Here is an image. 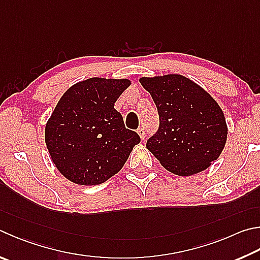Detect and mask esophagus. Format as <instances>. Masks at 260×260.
Masks as SVG:
<instances>
[{
  "mask_svg": "<svg viewBox=\"0 0 260 260\" xmlns=\"http://www.w3.org/2000/svg\"><path fill=\"white\" fill-rule=\"evenodd\" d=\"M138 133H139L141 139H142V140L145 139V129L144 128H139L138 129Z\"/></svg>",
  "mask_w": 260,
  "mask_h": 260,
  "instance_id": "obj_1",
  "label": "esophagus"
}]
</instances>
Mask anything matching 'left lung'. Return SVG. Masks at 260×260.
<instances>
[{"label":"left lung","mask_w":260,"mask_h":260,"mask_svg":"<svg viewBox=\"0 0 260 260\" xmlns=\"http://www.w3.org/2000/svg\"><path fill=\"white\" fill-rule=\"evenodd\" d=\"M157 107L159 128L146 148L179 176L210 166L223 151L228 126L223 111L204 88L181 75L141 78Z\"/></svg>","instance_id":"obj_1"}]
</instances>
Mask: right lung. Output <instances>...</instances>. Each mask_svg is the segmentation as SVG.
<instances>
[{"instance_id":"1","label":"right lung","mask_w":260,"mask_h":260,"mask_svg":"<svg viewBox=\"0 0 260 260\" xmlns=\"http://www.w3.org/2000/svg\"><path fill=\"white\" fill-rule=\"evenodd\" d=\"M128 79L89 78L67 89L45 127L52 161L64 177L96 185L120 171L140 136L126 128L115 102Z\"/></svg>"}]
</instances>
